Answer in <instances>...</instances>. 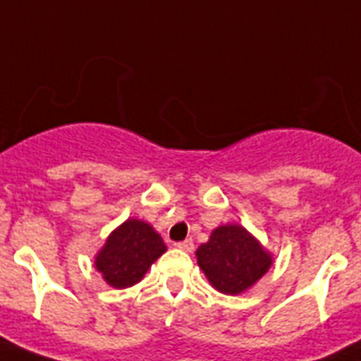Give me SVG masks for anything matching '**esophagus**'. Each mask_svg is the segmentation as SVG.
Returning <instances> with one entry per match:
<instances>
[{"label": "esophagus", "mask_w": 361, "mask_h": 361, "mask_svg": "<svg viewBox=\"0 0 361 361\" xmlns=\"http://www.w3.org/2000/svg\"><path fill=\"white\" fill-rule=\"evenodd\" d=\"M176 247H178V249H181V251L191 252L192 249H195V241H192L191 238H187V240L180 241V243H176Z\"/></svg>", "instance_id": "obj_1"}]
</instances>
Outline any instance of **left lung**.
<instances>
[{"mask_svg": "<svg viewBox=\"0 0 361 361\" xmlns=\"http://www.w3.org/2000/svg\"><path fill=\"white\" fill-rule=\"evenodd\" d=\"M197 262L214 288L236 296L251 288L271 266L269 255L241 225L217 226L197 249Z\"/></svg>", "mask_w": 361, "mask_h": 361, "instance_id": "8db88e82", "label": "left lung"}]
</instances>
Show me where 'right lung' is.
Here are the masks:
<instances>
[{"label": "right lung", "mask_w": 361, "mask_h": 361, "mask_svg": "<svg viewBox=\"0 0 361 361\" xmlns=\"http://www.w3.org/2000/svg\"><path fill=\"white\" fill-rule=\"evenodd\" d=\"M166 251L163 238L140 219H127L116 228L95 257V268L114 288L136 285Z\"/></svg>", "instance_id": "right-lung-1"}]
</instances>
